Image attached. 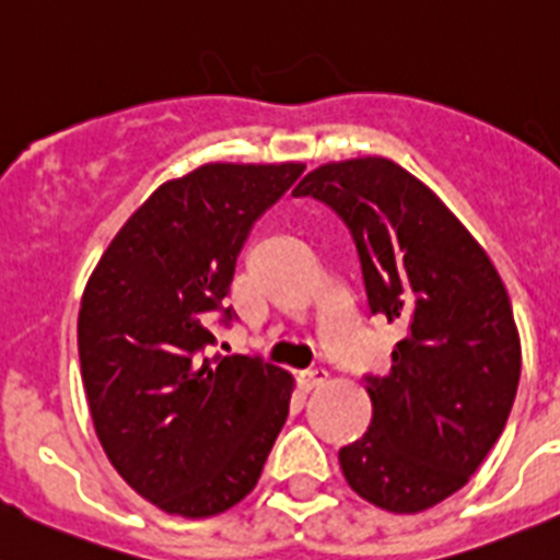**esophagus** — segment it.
Segmentation results:
<instances>
[{
  "instance_id": "34e87169",
  "label": "esophagus",
  "mask_w": 560,
  "mask_h": 560,
  "mask_svg": "<svg viewBox=\"0 0 560 560\" xmlns=\"http://www.w3.org/2000/svg\"><path fill=\"white\" fill-rule=\"evenodd\" d=\"M326 378H328V373H326V370H320V368L304 370V373L298 375V381H301V386H304L306 392L315 389V386H320Z\"/></svg>"
}]
</instances>
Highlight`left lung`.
<instances>
[{
  "label": "left lung",
  "mask_w": 560,
  "mask_h": 560,
  "mask_svg": "<svg viewBox=\"0 0 560 560\" xmlns=\"http://www.w3.org/2000/svg\"><path fill=\"white\" fill-rule=\"evenodd\" d=\"M351 229L373 315L406 337L368 375L373 420L339 451L359 498L417 514L456 494L503 433L522 348L503 279L417 176L384 156L328 162L295 187Z\"/></svg>",
  "instance_id": "left-lung-1"
}]
</instances>
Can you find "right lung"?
Here are the masks:
<instances>
[{
    "label": "right lung",
    "instance_id": "obj_1",
    "mask_svg": "<svg viewBox=\"0 0 560 560\" xmlns=\"http://www.w3.org/2000/svg\"><path fill=\"white\" fill-rule=\"evenodd\" d=\"M301 162H209L156 187L115 234L82 292L80 368L109 464L140 498L203 520L262 475L290 411L292 375L259 357H209L256 218Z\"/></svg>",
    "mask_w": 560,
    "mask_h": 560
}]
</instances>
